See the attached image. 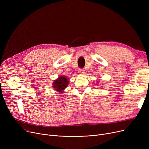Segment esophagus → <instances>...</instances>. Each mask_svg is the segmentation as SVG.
I'll list each match as a JSON object with an SVG mask.
<instances>
[{"mask_svg": "<svg viewBox=\"0 0 149 149\" xmlns=\"http://www.w3.org/2000/svg\"><path fill=\"white\" fill-rule=\"evenodd\" d=\"M85 72H84V70L83 69H80L79 70V74H84Z\"/></svg>", "mask_w": 149, "mask_h": 149, "instance_id": "obj_1", "label": "esophagus"}]
</instances>
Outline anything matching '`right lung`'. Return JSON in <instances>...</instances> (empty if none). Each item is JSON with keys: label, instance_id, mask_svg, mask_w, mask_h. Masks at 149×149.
Instances as JSON below:
<instances>
[{"label": "right lung", "instance_id": "right-lung-1", "mask_svg": "<svg viewBox=\"0 0 149 149\" xmlns=\"http://www.w3.org/2000/svg\"><path fill=\"white\" fill-rule=\"evenodd\" d=\"M68 82L69 81L66 77H59L58 79L54 80L53 83V88L61 93L63 92L62 91L68 86Z\"/></svg>", "mask_w": 149, "mask_h": 149}]
</instances>
